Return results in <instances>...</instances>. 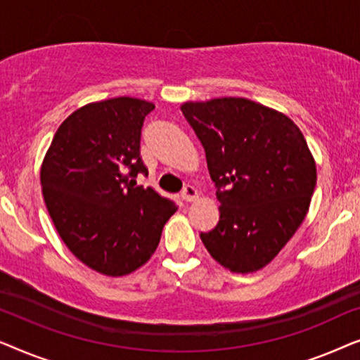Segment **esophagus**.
<instances>
[{
	"mask_svg": "<svg viewBox=\"0 0 360 360\" xmlns=\"http://www.w3.org/2000/svg\"><path fill=\"white\" fill-rule=\"evenodd\" d=\"M181 198H184L186 203H188V201H193V200L198 198V191H196L195 186L186 185L184 191H181Z\"/></svg>",
	"mask_w": 360,
	"mask_h": 360,
	"instance_id": "esophagus-1",
	"label": "esophagus"
}]
</instances>
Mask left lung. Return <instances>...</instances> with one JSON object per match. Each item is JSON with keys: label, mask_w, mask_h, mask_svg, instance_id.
<instances>
[{"label": "left lung", "mask_w": 360, "mask_h": 360, "mask_svg": "<svg viewBox=\"0 0 360 360\" xmlns=\"http://www.w3.org/2000/svg\"><path fill=\"white\" fill-rule=\"evenodd\" d=\"M205 147L219 221L200 238L216 262L252 274L272 262L297 233L316 186V164L287 115L248 98L180 106Z\"/></svg>", "instance_id": "left-lung-1"}]
</instances>
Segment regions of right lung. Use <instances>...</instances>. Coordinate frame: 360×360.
Segmentation results:
<instances>
[{"label":"right lung","instance_id":"right-lung-1","mask_svg":"<svg viewBox=\"0 0 360 360\" xmlns=\"http://www.w3.org/2000/svg\"><path fill=\"white\" fill-rule=\"evenodd\" d=\"M154 103L120 96L73 111L44 157V201L68 250L108 277L142 267L176 211L174 201L150 186L141 159V129Z\"/></svg>","mask_w":360,"mask_h":360}]
</instances>
